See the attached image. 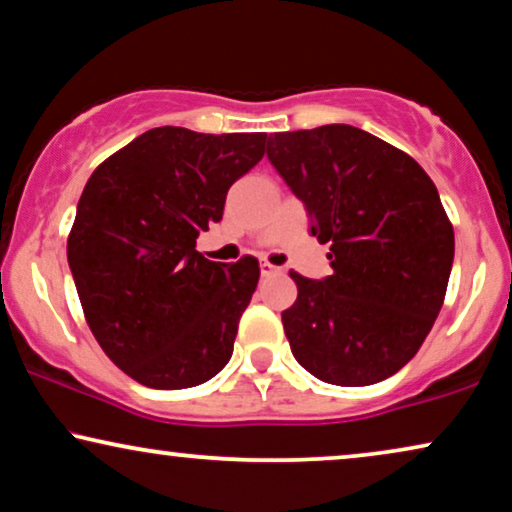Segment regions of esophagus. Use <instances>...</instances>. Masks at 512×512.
I'll return each mask as SVG.
<instances>
[{"label":"esophagus","instance_id":"34e87169","mask_svg":"<svg viewBox=\"0 0 512 512\" xmlns=\"http://www.w3.org/2000/svg\"><path fill=\"white\" fill-rule=\"evenodd\" d=\"M260 274L262 276H274V274H281V269L274 267V264H269V262H262L260 264Z\"/></svg>","mask_w":512,"mask_h":512}]
</instances>
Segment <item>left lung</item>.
<instances>
[{"label": "left lung", "instance_id": "obj_1", "mask_svg": "<svg viewBox=\"0 0 512 512\" xmlns=\"http://www.w3.org/2000/svg\"><path fill=\"white\" fill-rule=\"evenodd\" d=\"M267 156L311 236L330 243V276L290 274L292 356L327 384L388 379L424 344L447 292L454 229L438 189L412 156L346 124L269 135Z\"/></svg>", "mask_w": 512, "mask_h": 512}]
</instances>
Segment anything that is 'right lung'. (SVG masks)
<instances>
[{
  "mask_svg": "<svg viewBox=\"0 0 512 512\" xmlns=\"http://www.w3.org/2000/svg\"><path fill=\"white\" fill-rule=\"evenodd\" d=\"M264 140L161 126L88 177L67 262L93 337L142 386L192 388L229 363L260 267L255 257L210 262L196 236L222 220Z\"/></svg>",
  "mask_w": 512,
  "mask_h": 512,
  "instance_id": "right-lung-1",
  "label": "right lung"
}]
</instances>
